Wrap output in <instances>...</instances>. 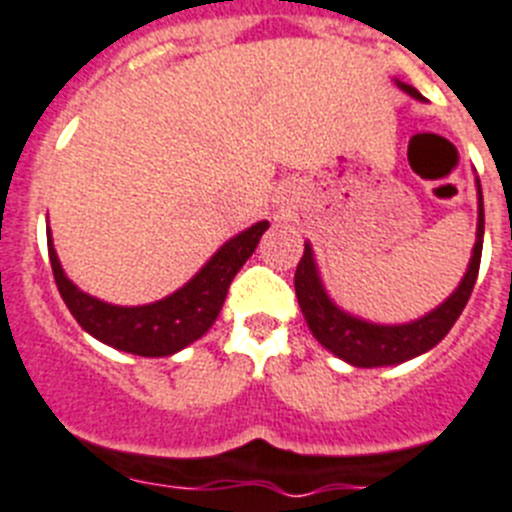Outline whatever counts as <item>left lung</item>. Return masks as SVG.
I'll list each match as a JSON object with an SVG mask.
<instances>
[{"instance_id": "8db88e82", "label": "left lung", "mask_w": 512, "mask_h": 512, "mask_svg": "<svg viewBox=\"0 0 512 512\" xmlns=\"http://www.w3.org/2000/svg\"><path fill=\"white\" fill-rule=\"evenodd\" d=\"M397 87L404 90L415 100H422L420 92L412 84H404L397 79ZM477 201H479V216H477V242L471 250L469 268H466L464 278L456 286V291L443 301L441 306H435L425 317L415 319V322L404 324H376L368 319L355 317L350 311L340 309L335 301L330 299V293L324 288L322 278H319L317 260H314V250L311 244H304V257H301L299 268H296V299H299L304 319L309 324L311 335L322 342L324 348L332 355L342 358L350 366L358 368H379V366H397V363L410 361L417 355L428 353L435 348L453 322L459 319L464 311L466 301H469L474 283H477L479 260H482V242H484V203H482V185L477 180Z\"/></svg>"}]
</instances>
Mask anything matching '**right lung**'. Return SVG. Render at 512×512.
Here are the masks:
<instances>
[{
	"mask_svg": "<svg viewBox=\"0 0 512 512\" xmlns=\"http://www.w3.org/2000/svg\"><path fill=\"white\" fill-rule=\"evenodd\" d=\"M268 221H257L242 234L231 237L219 247V252L203 265L175 293L144 306H118L100 301L84 293L66 278L59 255L53 250L51 229L48 234V257H51L53 278L59 286L61 299L69 306L84 332L110 348L123 350L144 358H164L175 355L190 342L206 335L219 317L234 275L250 260L260 237L268 231Z\"/></svg>",
	"mask_w": 512,
	"mask_h": 512,
	"instance_id": "1",
	"label": "right lung"
}]
</instances>
